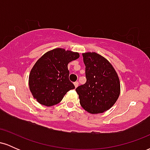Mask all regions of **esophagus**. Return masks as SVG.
Masks as SVG:
<instances>
[{"label": "esophagus", "instance_id": "1", "mask_svg": "<svg viewBox=\"0 0 150 150\" xmlns=\"http://www.w3.org/2000/svg\"><path fill=\"white\" fill-rule=\"evenodd\" d=\"M74 85H75V87H77V86H78V85H79V82H74Z\"/></svg>", "mask_w": 150, "mask_h": 150}]
</instances>
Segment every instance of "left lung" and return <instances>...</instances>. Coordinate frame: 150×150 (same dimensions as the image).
<instances>
[{"mask_svg":"<svg viewBox=\"0 0 150 150\" xmlns=\"http://www.w3.org/2000/svg\"><path fill=\"white\" fill-rule=\"evenodd\" d=\"M87 82L77 87L82 107L95 114L107 111L120 95V80L112 65L95 52L82 53Z\"/></svg>","mask_w":150,"mask_h":150,"instance_id":"8db88e82","label":"left lung"}]
</instances>
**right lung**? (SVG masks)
<instances>
[{
  "label": "right lung",
  "mask_w": 150,
  "mask_h": 150,
  "mask_svg": "<svg viewBox=\"0 0 150 150\" xmlns=\"http://www.w3.org/2000/svg\"><path fill=\"white\" fill-rule=\"evenodd\" d=\"M79 57L78 53L58 48L46 52L36 62L29 76V86L39 104H57L68 91L75 89L69 80L68 64Z\"/></svg>",
  "instance_id": "add662e5"
}]
</instances>
